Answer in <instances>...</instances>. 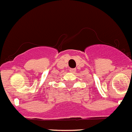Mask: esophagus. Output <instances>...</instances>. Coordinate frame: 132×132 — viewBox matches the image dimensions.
<instances>
[{"label": "esophagus", "mask_w": 132, "mask_h": 132, "mask_svg": "<svg viewBox=\"0 0 132 132\" xmlns=\"http://www.w3.org/2000/svg\"><path fill=\"white\" fill-rule=\"evenodd\" d=\"M69 71H70V72H71V73H74L75 72V69H70Z\"/></svg>", "instance_id": "1"}]
</instances>
